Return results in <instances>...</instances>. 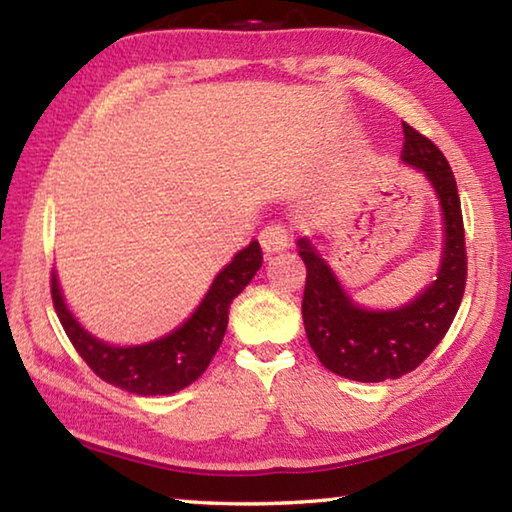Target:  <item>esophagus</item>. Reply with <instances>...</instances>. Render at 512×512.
Here are the masks:
<instances>
[{"label":"esophagus","mask_w":512,"mask_h":512,"mask_svg":"<svg viewBox=\"0 0 512 512\" xmlns=\"http://www.w3.org/2000/svg\"><path fill=\"white\" fill-rule=\"evenodd\" d=\"M291 241H293L291 230L282 223H271L259 232V244H262L266 255L282 253V250H287L291 246Z\"/></svg>","instance_id":"34e87169"}]
</instances>
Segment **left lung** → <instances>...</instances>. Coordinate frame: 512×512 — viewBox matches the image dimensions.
I'll return each instance as SVG.
<instances>
[{
	"instance_id": "8db88e82",
	"label": "left lung",
	"mask_w": 512,
	"mask_h": 512,
	"mask_svg": "<svg viewBox=\"0 0 512 512\" xmlns=\"http://www.w3.org/2000/svg\"><path fill=\"white\" fill-rule=\"evenodd\" d=\"M402 128L404 162L427 173L443 205L445 253L438 280L402 309L368 311L352 305L314 246L307 239L298 241L307 266L302 320L311 350L327 370L368 384L400 379L429 357L461 307L467 280L465 228L454 171L429 137L409 124Z\"/></svg>"
}]
</instances>
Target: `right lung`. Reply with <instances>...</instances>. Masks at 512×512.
I'll return each mask as SVG.
<instances>
[{"mask_svg":"<svg viewBox=\"0 0 512 512\" xmlns=\"http://www.w3.org/2000/svg\"><path fill=\"white\" fill-rule=\"evenodd\" d=\"M262 262V248L253 241L216 275L207 296L183 327L135 348H112L85 332L65 307L54 271L51 300L67 339L99 379L135 395H171L192 384L210 366L228 327L232 300L246 289Z\"/></svg>","mask_w":512,"mask_h":512,"instance_id":"1","label":"right lung"}]
</instances>
